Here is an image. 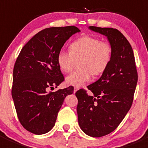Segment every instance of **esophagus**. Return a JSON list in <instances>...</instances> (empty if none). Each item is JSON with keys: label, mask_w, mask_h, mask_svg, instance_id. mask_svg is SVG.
<instances>
[{"label": "esophagus", "mask_w": 148, "mask_h": 148, "mask_svg": "<svg viewBox=\"0 0 148 148\" xmlns=\"http://www.w3.org/2000/svg\"><path fill=\"white\" fill-rule=\"evenodd\" d=\"M79 90V87H74V92L75 93L77 90Z\"/></svg>", "instance_id": "1"}]
</instances>
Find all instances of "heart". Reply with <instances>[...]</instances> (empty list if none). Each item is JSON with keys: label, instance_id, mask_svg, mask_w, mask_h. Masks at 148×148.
Here are the masks:
<instances>
[{"label": "heart", "instance_id": "obj_1", "mask_svg": "<svg viewBox=\"0 0 148 148\" xmlns=\"http://www.w3.org/2000/svg\"><path fill=\"white\" fill-rule=\"evenodd\" d=\"M69 51H60L57 63L60 69L69 72L79 61V69L68 75L66 82L70 85L79 87L90 79L92 74H102L111 59V47L105 41L91 36H83L71 43Z\"/></svg>", "mask_w": 148, "mask_h": 148}]
</instances>
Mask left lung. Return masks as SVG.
<instances>
[{
  "label": "left lung",
  "instance_id": "8db88e82",
  "mask_svg": "<svg viewBox=\"0 0 148 148\" xmlns=\"http://www.w3.org/2000/svg\"><path fill=\"white\" fill-rule=\"evenodd\" d=\"M106 36L112 53L106 69L97 81L87 86L92 95L80 89L76 92L80 128L87 135L100 137L117 128L130 110L137 83L132 48L118 29L89 27Z\"/></svg>",
  "mask_w": 148,
  "mask_h": 148
}]
</instances>
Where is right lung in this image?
I'll use <instances>...</instances> for the list:
<instances>
[{
	"label": "right lung",
	"instance_id": "1",
	"mask_svg": "<svg viewBox=\"0 0 148 148\" xmlns=\"http://www.w3.org/2000/svg\"><path fill=\"white\" fill-rule=\"evenodd\" d=\"M79 32L74 26L45 29L29 40L16 61L11 95L20 123L33 134L52 130L64 99L74 92L72 86L48 90L64 80L57 55L70 37Z\"/></svg>",
	"mask_w": 148,
	"mask_h": 148
}]
</instances>
